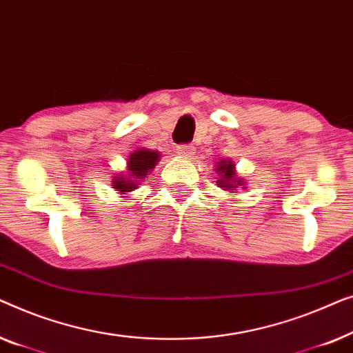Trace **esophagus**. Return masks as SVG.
I'll return each instance as SVG.
<instances>
[{
    "label": "esophagus",
    "instance_id": "obj_1",
    "mask_svg": "<svg viewBox=\"0 0 353 353\" xmlns=\"http://www.w3.org/2000/svg\"><path fill=\"white\" fill-rule=\"evenodd\" d=\"M177 155L182 158H192L195 155V147L188 145V143H182V145H177Z\"/></svg>",
    "mask_w": 353,
    "mask_h": 353
}]
</instances>
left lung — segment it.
<instances>
[{
    "label": "left lung",
    "mask_w": 353,
    "mask_h": 353,
    "mask_svg": "<svg viewBox=\"0 0 353 353\" xmlns=\"http://www.w3.org/2000/svg\"><path fill=\"white\" fill-rule=\"evenodd\" d=\"M216 172L219 179H217V185H219L222 190H225L228 193H235L238 188H246V183L243 181V177H238L236 170H235V163L232 160H221L216 161Z\"/></svg>",
    "instance_id": "left-lung-1"
}]
</instances>
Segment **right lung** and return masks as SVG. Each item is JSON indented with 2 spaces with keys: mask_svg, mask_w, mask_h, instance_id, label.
I'll use <instances>...</instances> for the list:
<instances>
[{
  "mask_svg": "<svg viewBox=\"0 0 353 353\" xmlns=\"http://www.w3.org/2000/svg\"><path fill=\"white\" fill-rule=\"evenodd\" d=\"M160 152L148 150V148H137L128 157L126 172L113 176L112 183L117 193H120L121 198H128V193L136 190L143 179L148 176V172L153 171L157 163L160 161Z\"/></svg>",
  "mask_w": 353,
  "mask_h": 353,
  "instance_id": "right-lung-1",
  "label": "right lung"
}]
</instances>
